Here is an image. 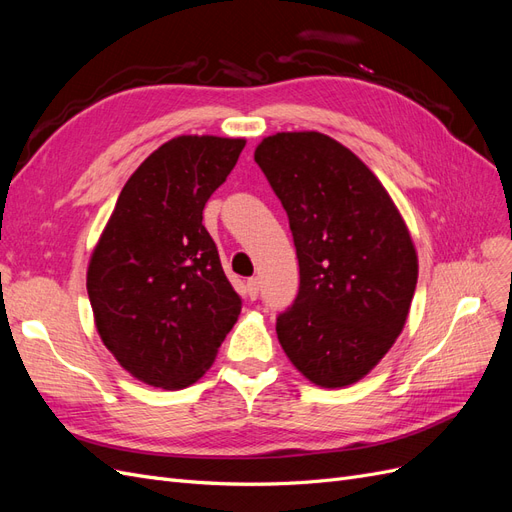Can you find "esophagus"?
<instances>
[{"mask_svg": "<svg viewBox=\"0 0 512 512\" xmlns=\"http://www.w3.org/2000/svg\"><path fill=\"white\" fill-rule=\"evenodd\" d=\"M245 286H247V294H250V299L254 301L258 297V277H250Z\"/></svg>", "mask_w": 512, "mask_h": 512, "instance_id": "34e87169", "label": "esophagus"}]
</instances>
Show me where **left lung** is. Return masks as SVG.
Wrapping results in <instances>:
<instances>
[{
	"instance_id": "1",
	"label": "left lung",
	"mask_w": 512,
	"mask_h": 512,
	"mask_svg": "<svg viewBox=\"0 0 512 512\" xmlns=\"http://www.w3.org/2000/svg\"><path fill=\"white\" fill-rule=\"evenodd\" d=\"M254 160L288 213L299 258V294L277 318V339L312 384L359 382L408 320L418 280L410 230L380 179L327 134L277 132Z\"/></svg>"
}]
</instances>
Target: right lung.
Returning a JSON list of instances; mask_svg holds the SVG:
<instances>
[{
  "label": "right lung",
  "mask_w": 512,
  "mask_h": 512,
  "mask_svg": "<svg viewBox=\"0 0 512 512\" xmlns=\"http://www.w3.org/2000/svg\"><path fill=\"white\" fill-rule=\"evenodd\" d=\"M245 138L183 134L138 166L91 252L87 294L102 344L149 386L185 389L241 314L203 209Z\"/></svg>",
  "instance_id": "obj_1"
}]
</instances>
